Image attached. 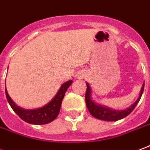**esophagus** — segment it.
<instances>
[{
  "mask_svg": "<svg viewBox=\"0 0 150 150\" xmlns=\"http://www.w3.org/2000/svg\"><path fill=\"white\" fill-rule=\"evenodd\" d=\"M81 77H82V76H81Z\"/></svg>",
  "mask_w": 150,
  "mask_h": 150,
  "instance_id": "1",
  "label": "esophagus"
}]
</instances>
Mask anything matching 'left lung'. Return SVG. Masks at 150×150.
Here are the masks:
<instances>
[{
    "label": "left lung",
    "mask_w": 150,
    "mask_h": 150,
    "mask_svg": "<svg viewBox=\"0 0 150 150\" xmlns=\"http://www.w3.org/2000/svg\"><path fill=\"white\" fill-rule=\"evenodd\" d=\"M144 84L142 86L141 91H140V94L138 98V100H136L135 102L132 104L127 109L125 110H112L111 108L105 107V106L100 105H98L96 104L91 98V88L89 86L88 83H86V92L85 99H86V104L87 106V108L90 113L97 119L101 120H106V121H116L121 119L124 118L126 116H127L134 109L136 105H138V103L141 99V97L142 95L144 90Z\"/></svg>",
    "instance_id": "1"
}]
</instances>
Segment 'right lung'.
Wrapping results in <instances>:
<instances>
[{"instance_id":"add662e5","label":"right lung","mask_w":150,"mask_h":150,"mask_svg":"<svg viewBox=\"0 0 150 150\" xmlns=\"http://www.w3.org/2000/svg\"><path fill=\"white\" fill-rule=\"evenodd\" d=\"M71 83H72V80H69L64 83L60 86V90H58V92L54 98H52V100H50L47 105H45L43 107L36 109H25L17 106L8 95L6 87H5V93H6L7 100L8 101L11 108L19 116V118H21L23 120L27 123L41 125V124H46L50 123L57 118L60 112L63 98Z\"/></svg>"}]
</instances>
